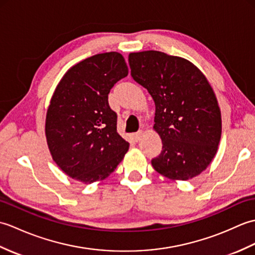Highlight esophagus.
<instances>
[{
  "mask_svg": "<svg viewBox=\"0 0 255 255\" xmlns=\"http://www.w3.org/2000/svg\"><path fill=\"white\" fill-rule=\"evenodd\" d=\"M142 136H143V131H142V130H139V131H137L136 133H133L134 141H139V140H141Z\"/></svg>",
  "mask_w": 255,
  "mask_h": 255,
  "instance_id": "esophagus-1",
  "label": "esophagus"
}]
</instances>
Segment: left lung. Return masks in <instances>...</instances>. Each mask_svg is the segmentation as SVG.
Masks as SVG:
<instances>
[{"mask_svg":"<svg viewBox=\"0 0 255 255\" xmlns=\"http://www.w3.org/2000/svg\"><path fill=\"white\" fill-rule=\"evenodd\" d=\"M131 77L155 104L154 126L161 153L151 160L156 172L186 181L200 174L217 152L221 114L205 75L186 59L161 51L128 57Z\"/></svg>","mask_w":255,"mask_h":255,"instance_id":"8db88e82","label":"left lung"}]
</instances>
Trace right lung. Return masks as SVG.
<instances>
[{"label": "right lung", "instance_id": "add662e5", "mask_svg": "<svg viewBox=\"0 0 255 255\" xmlns=\"http://www.w3.org/2000/svg\"><path fill=\"white\" fill-rule=\"evenodd\" d=\"M127 74L121 53H99L70 69L53 93L47 143L58 166L74 180H104L128 151L129 143L117 132V114L108 104L112 88Z\"/></svg>", "mask_w": 255, "mask_h": 255}]
</instances>
